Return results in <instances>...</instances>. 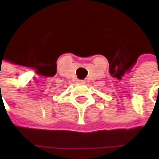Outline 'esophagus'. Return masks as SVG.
I'll return each mask as SVG.
<instances>
[{"label":"esophagus","mask_w":159,"mask_h":159,"mask_svg":"<svg viewBox=\"0 0 159 159\" xmlns=\"http://www.w3.org/2000/svg\"><path fill=\"white\" fill-rule=\"evenodd\" d=\"M80 84H84V81H79Z\"/></svg>","instance_id":"esophagus-1"}]
</instances>
